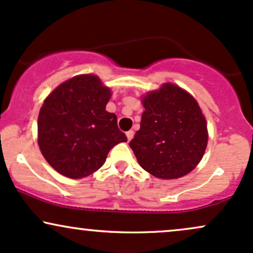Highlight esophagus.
I'll list each match as a JSON object with an SVG mask.
<instances>
[{"label": "esophagus", "mask_w": 253, "mask_h": 253, "mask_svg": "<svg viewBox=\"0 0 253 253\" xmlns=\"http://www.w3.org/2000/svg\"><path fill=\"white\" fill-rule=\"evenodd\" d=\"M126 137H127V141L131 140V138L134 137V131H132V130H129V131H126Z\"/></svg>", "instance_id": "1"}]
</instances>
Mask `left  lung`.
I'll use <instances>...</instances> for the list:
<instances>
[{
    "label": "left lung",
    "instance_id": "1",
    "mask_svg": "<svg viewBox=\"0 0 253 253\" xmlns=\"http://www.w3.org/2000/svg\"><path fill=\"white\" fill-rule=\"evenodd\" d=\"M141 126L129 146L144 171L177 179L197 166L206 152L208 130L197 101L173 84L142 98Z\"/></svg>",
    "mask_w": 253,
    "mask_h": 253
}]
</instances>
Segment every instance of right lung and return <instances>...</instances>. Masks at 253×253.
Returning a JSON list of instances; mask_svg holds the SVG:
<instances>
[{
  "label": "right lung",
  "mask_w": 253,
  "mask_h": 253,
  "mask_svg": "<svg viewBox=\"0 0 253 253\" xmlns=\"http://www.w3.org/2000/svg\"><path fill=\"white\" fill-rule=\"evenodd\" d=\"M111 90L98 76L79 75L63 82L44 100L38 116L42 157L62 175L87 177L103 166L110 149L126 136L117 116L106 111Z\"/></svg>",
  "instance_id": "1"
}]
</instances>
